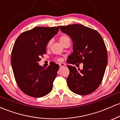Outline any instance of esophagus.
Returning a JSON list of instances; mask_svg holds the SVG:
<instances>
[{"mask_svg": "<svg viewBox=\"0 0 120 120\" xmlns=\"http://www.w3.org/2000/svg\"><path fill=\"white\" fill-rule=\"evenodd\" d=\"M59 65H60V67H64V66L65 65V64L64 63H59Z\"/></svg>", "mask_w": 120, "mask_h": 120, "instance_id": "34e87169", "label": "esophagus"}]
</instances>
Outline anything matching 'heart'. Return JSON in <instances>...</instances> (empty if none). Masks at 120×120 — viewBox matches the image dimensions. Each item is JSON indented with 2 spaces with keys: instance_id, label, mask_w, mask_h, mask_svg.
Here are the masks:
<instances>
[{
  "instance_id": "1",
  "label": "heart",
  "mask_w": 120,
  "mask_h": 120,
  "mask_svg": "<svg viewBox=\"0 0 120 120\" xmlns=\"http://www.w3.org/2000/svg\"><path fill=\"white\" fill-rule=\"evenodd\" d=\"M69 40H70L69 37L68 35H65V34H62V35H61L60 37H59V41H60V42H61L63 45H64L67 41H69ZM51 44H52V40L51 39L49 40V41L47 42V48L50 47L51 46ZM58 60L59 61H60L61 59H59Z\"/></svg>"
}]
</instances>
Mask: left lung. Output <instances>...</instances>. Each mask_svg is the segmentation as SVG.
Wrapping results in <instances>:
<instances>
[{
    "instance_id": "obj_1",
    "label": "left lung",
    "mask_w": 120,
    "mask_h": 120,
    "mask_svg": "<svg viewBox=\"0 0 120 120\" xmlns=\"http://www.w3.org/2000/svg\"><path fill=\"white\" fill-rule=\"evenodd\" d=\"M62 32L72 39L73 52L68 56V63L83 69L68 65L69 74L67 82L74 93L86 95L93 93L101 83L108 62L107 48L97 31L81 24L61 26Z\"/></svg>"
}]
</instances>
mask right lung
<instances>
[{"instance_id":"1","label":"right lung","mask_w":120,"mask_h":120,"mask_svg":"<svg viewBox=\"0 0 120 120\" xmlns=\"http://www.w3.org/2000/svg\"><path fill=\"white\" fill-rule=\"evenodd\" d=\"M59 27L38 26L22 33L11 53L15 80L23 93L41 98L51 92L59 65L51 62L47 68L39 66L41 57L46 53L47 43L58 33Z\"/></svg>"}]
</instances>
